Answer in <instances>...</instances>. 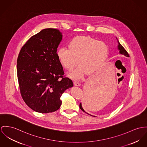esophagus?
I'll return each mask as SVG.
<instances>
[{
	"instance_id": "1",
	"label": "esophagus",
	"mask_w": 147,
	"mask_h": 147,
	"mask_svg": "<svg viewBox=\"0 0 147 147\" xmlns=\"http://www.w3.org/2000/svg\"><path fill=\"white\" fill-rule=\"evenodd\" d=\"M74 84L76 86H80V83L78 81H74Z\"/></svg>"
}]
</instances>
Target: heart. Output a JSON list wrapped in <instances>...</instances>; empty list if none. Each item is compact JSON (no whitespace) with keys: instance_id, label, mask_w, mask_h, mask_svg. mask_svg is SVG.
<instances>
[{"instance_id":"1","label":"heart","mask_w":147,"mask_h":147,"mask_svg":"<svg viewBox=\"0 0 147 147\" xmlns=\"http://www.w3.org/2000/svg\"><path fill=\"white\" fill-rule=\"evenodd\" d=\"M69 49L60 47L57 57L63 67L70 70L77 64L79 66L70 72L69 76L73 79L82 78L86 71L92 74L101 68L108 56L109 49L102 41L89 36H77L69 44Z\"/></svg>"}]
</instances>
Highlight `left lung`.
<instances>
[{"mask_svg":"<svg viewBox=\"0 0 147 147\" xmlns=\"http://www.w3.org/2000/svg\"><path fill=\"white\" fill-rule=\"evenodd\" d=\"M116 39H117V43H118L117 49L119 51V54H121V55H124L125 57H129L128 53L125 50L123 46L120 44L118 39L117 38H116ZM94 89L92 86H88L87 88V92H86L85 95L84 96L82 103L80 102L79 104L80 109L83 112H84L90 115H91L86 112L85 110H88L90 109L92 107V106L94 105V103L96 98V96H97V93H96L97 90H94ZM91 116H92V115H91Z\"/></svg>","mask_w":147,"mask_h":147,"instance_id":"1","label":"left lung"}]
</instances>
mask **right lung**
<instances>
[{
    "label": "right lung",
    "mask_w": 147,
    "mask_h": 147,
    "mask_svg": "<svg viewBox=\"0 0 147 147\" xmlns=\"http://www.w3.org/2000/svg\"><path fill=\"white\" fill-rule=\"evenodd\" d=\"M63 38L57 29L45 28L31 37L23 46L17 59V77L21 93L34 111L49 113L57 110L60 97L73 83L63 78V68L57 57Z\"/></svg>",
    "instance_id": "obj_1"
}]
</instances>
